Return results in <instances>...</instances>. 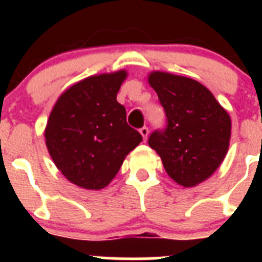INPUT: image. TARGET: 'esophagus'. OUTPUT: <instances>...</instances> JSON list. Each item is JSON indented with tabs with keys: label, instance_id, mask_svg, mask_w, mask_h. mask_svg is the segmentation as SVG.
<instances>
[{
	"label": "esophagus",
	"instance_id": "34e87169",
	"mask_svg": "<svg viewBox=\"0 0 262 262\" xmlns=\"http://www.w3.org/2000/svg\"><path fill=\"white\" fill-rule=\"evenodd\" d=\"M139 133H140V135L143 136V139H144V142H145L148 138V134H149V131H148V127H142V128L139 129Z\"/></svg>",
	"mask_w": 262,
	"mask_h": 262
}]
</instances>
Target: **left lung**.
<instances>
[{
  "label": "left lung",
  "instance_id": "8db88e82",
  "mask_svg": "<svg viewBox=\"0 0 262 262\" xmlns=\"http://www.w3.org/2000/svg\"><path fill=\"white\" fill-rule=\"evenodd\" d=\"M165 110L168 126L155 131L148 144L157 152L166 173L184 187L211 177L226 157L231 118L214 94L185 76L154 71L148 75Z\"/></svg>",
  "mask_w": 262,
  "mask_h": 262
}]
</instances>
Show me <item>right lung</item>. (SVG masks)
<instances>
[{
  "mask_svg": "<svg viewBox=\"0 0 262 262\" xmlns=\"http://www.w3.org/2000/svg\"><path fill=\"white\" fill-rule=\"evenodd\" d=\"M126 77V69L89 76L64 90L53 105L46 145L56 168L76 186L88 190L107 186L142 142L117 101Z\"/></svg>",
  "mask_w": 262,
  "mask_h": 262,
  "instance_id": "obj_1",
  "label": "right lung"
}]
</instances>
